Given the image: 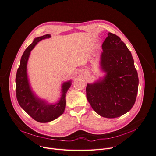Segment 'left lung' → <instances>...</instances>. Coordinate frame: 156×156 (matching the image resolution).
<instances>
[{"instance_id":"obj_1","label":"left lung","mask_w":156,"mask_h":156,"mask_svg":"<svg viewBox=\"0 0 156 156\" xmlns=\"http://www.w3.org/2000/svg\"><path fill=\"white\" fill-rule=\"evenodd\" d=\"M102 45L101 68L103 79L87 84V100L99 115L107 118L119 117L134 106L139 79L131 51L121 38L108 33Z\"/></svg>"}]
</instances>
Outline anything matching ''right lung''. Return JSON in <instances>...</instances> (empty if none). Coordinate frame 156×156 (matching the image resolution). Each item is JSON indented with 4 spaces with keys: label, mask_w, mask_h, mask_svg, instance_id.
<instances>
[{
    "label": "right lung",
    "mask_w": 156,
    "mask_h": 156,
    "mask_svg": "<svg viewBox=\"0 0 156 156\" xmlns=\"http://www.w3.org/2000/svg\"><path fill=\"white\" fill-rule=\"evenodd\" d=\"M50 37V35L47 34L35 38L32 44L27 48L22 56L16 78V96L19 104L28 115L39 122H50L63 114L66 105V93L72 85L71 81L63 83L60 100L55 104H48L45 100H41L32 91L27 73V65L30 51L38 42Z\"/></svg>",
    "instance_id": "right-lung-1"
}]
</instances>
